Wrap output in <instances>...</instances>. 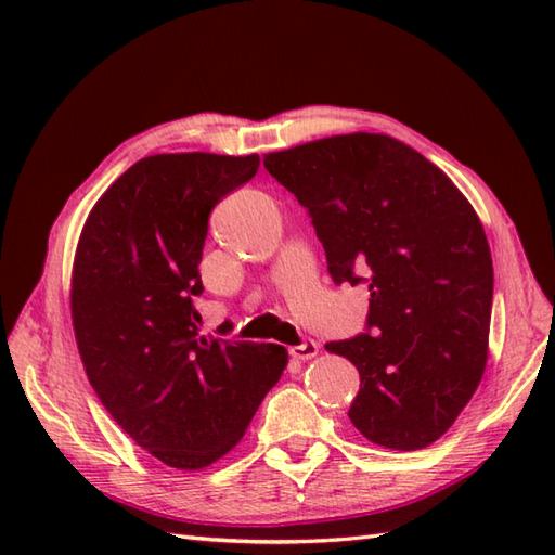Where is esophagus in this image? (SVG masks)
Returning a JSON list of instances; mask_svg holds the SVG:
<instances>
[{
	"mask_svg": "<svg viewBox=\"0 0 555 555\" xmlns=\"http://www.w3.org/2000/svg\"><path fill=\"white\" fill-rule=\"evenodd\" d=\"M288 352H291V358L293 360H312V358H317V352H320V346L314 344V340H305V344H300V346H293V348H288Z\"/></svg>",
	"mask_w": 555,
	"mask_h": 555,
	"instance_id": "esophagus-1",
	"label": "esophagus"
}]
</instances>
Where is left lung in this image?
<instances>
[{"instance_id":"left-lung-1","label":"left lung","mask_w":555,"mask_h":555,"mask_svg":"<svg viewBox=\"0 0 555 555\" xmlns=\"http://www.w3.org/2000/svg\"><path fill=\"white\" fill-rule=\"evenodd\" d=\"M264 169L308 207L334 284L370 286L372 334L326 344L360 372L350 422L391 451L431 446L487 367L493 264L475 207L384 133L269 152Z\"/></svg>"}]
</instances>
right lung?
Listing matches in <instances>:
<instances>
[{"label":"right lung","instance_id":"add662e5","mask_svg":"<svg viewBox=\"0 0 555 555\" xmlns=\"http://www.w3.org/2000/svg\"><path fill=\"white\" fill-rule=\"evenodd\" d=\"M259 157L176 152L135 162L90 209L70 271L82 367L114 422L164 465L195 473L243 439L288 352L197 336L209 211Z\"/></svg>","mask_w":555,"mask_h":555}]
</instances>
